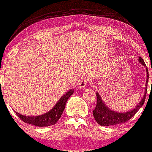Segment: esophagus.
I'll return each instance as SVG.
<instances>
[{"label":"esophagus","instance_id":"obj_1","mask_svg":"<svg viewBox=\"0 0 152 152\" xmlns=\"http://www.w3.org/2000/svg\"><path fill=\"white\" fill-rule=\"evenodd\" d=\"M87 82H88V78L82 77L81 79H80L79 82L78 83V87L80 88V89L85 88L86 86V84H87Z\"/></svg>","mask_w":152,"mask_h":152}]
</instances>
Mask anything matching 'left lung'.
I'll list each match as a JSON object with an SVG mask.
<instances>
[{"label":"left lung","instance_id":"left-lung-1","mask_svg":"<svg viewBox=\"0 0 152 152\" xmlns=\"http://www.w3.org/2000/svg\"><path fill=\"white\" fill-rule=\"evenodd\" d=\"M138 61L141 64H142L144 66H146L145 64L144 60L141 57L138 58ZM146 69V87H145L144 94L140 102L135 107L134 109L132 110H130L125 113H118L115 112L110 108L108 107L106 105L104 102H103L102 99L101 98L100 95L96 91V105L95 109L93 110V115L95 121H96L99 125L102 126H113V125L121 124V123L127 122L129 121L133 116L138 111V110L142 107L144 104L145 99H146V91H147V85H148V80H149V71H148L147 68ZM152 71V70H151ZM152 84V81H151Z\"/></svg>","mask_w":152,"mask_h":152}]
</instances>
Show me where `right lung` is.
<instances>
[{"label":"right lung","mask_w":152,"mask_h":152,"mask_svg":"<svg viewBox=\"0 0 152 152\" xmlns=\"http://www.w3.org/2000/svg\"><path fill=\"white\" fill-rule=\"evenodd\" d=\"M73 89H70L64 95H63L61 99L56 104V105L48 113L45 114L37 116H26L21 115L15 111L16 114L19 117L21 120H22L24 123L34 125V126H39V127H46L55 125L60 119L63 110L66 107L68 98L73 94Z\"/></svg>","instance_id":"1"}]
</instances>
